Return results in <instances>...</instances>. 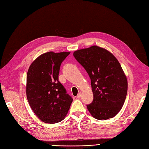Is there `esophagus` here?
<instances>
[{
	"instance_id": "obj_1",
	"label": "esophagus",
	"mask_w": 149,
	"mask_h": 149,
	"mask_svg": "<svg viewBox=\"0 0 149 149\" xmlns=\"http://www.w3.org/2000/svg\"><path fill=\"white\" fill-rule=\"evenodd\" d=\"M81 96V93H79L78 95H77V98H80Z\"/></svg>"
}]
</instances>
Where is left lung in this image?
Listing matches in <instances>:
<instances>
[{"mask_svg": "<svg viewBox=\"0 0 149 149\" xmlns=\"http://www.w3.org/2000/svg\"><path fill=\"white\" fill-rule=\"evenodd\" d=\"M91 79L93 102L87 109L96 119L112 118L122 109L128 91V80L120 63L106 49L93 45L74 52Z\"/></svg>", "mask_w": 149, "mask_h": 149, "instance_id": "obj_1", "label": "left lung"}]
</instances>
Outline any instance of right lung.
Returning <instances> with one entry per match:
<instances>
[{
    "instance_id": "obj_1",
    "label": "right lung",
    "mask_w": 149,
    "mask_h": 149,
    "mask_svg": "<svg viewBox=\"0 0 149 149\" xmlns=\"http://www.w3.org/2000/svg\"><path fill=\"white\" fill-rule=\"evenodd\" d=\"M69 54L43 53L32 63L27 71V101L36 116L44 123L54 124L64 120L72 102L58 80L61 64Z\"/></svg>"
}]
</instances>
